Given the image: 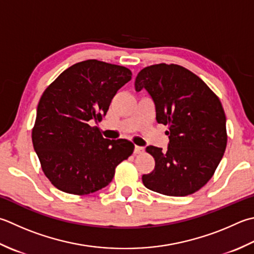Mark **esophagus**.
Listing matches in <instances>:
<instances>
[{
    "label": "esophagus",
    "mask_w": 254,
    "mask_h": 254,
    "mask_svg": "<svg viewBox=\"0 0 254 254\" xmlns=\"http://www.w3.org/2000/svg\"><path fill=\"white\" fill-rule=\"evenodd\" d=\"M144 152V148L141 146H135L134 147V154H142Z\"/></svg>",
    "instance_id": "34e87169"
}]
</instances>
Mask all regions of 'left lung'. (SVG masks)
Returning <instances> with one entry per match:
<instances>
[{
    "instance_id": "obj_1",
    "label": "left lung",
    "mask_w": 254,
    "mask_h": 254,
    "mask_svg": "<svg viewBox=\"0 0 254 254\" xmlns=\"http://www.w3.org/2000/svg\"><path fill=\"white\" fill-rule=\"evenodd\" d=\"M135 90L144 88L156 109V121L167 126L166 151L147 146L155 168L142 176L144 186L166 196H187L212 177L227 146L226 116L210 88L178 64H158L137 73Z\"/></svg>"
}]
</instances>
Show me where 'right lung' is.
<instances>
[{
    "mask_svg": "<svg viewBox=\"0 0 254 254\" xmlns=\"http://www.w3.org/2000/svg\"><path fill=\"white\" fill-rule=\"evenodd\" d=\"M130 69L89 59L63 71L44 91L32 131L42 170L59 190L88 195L111 183L116 167L131 155L127 140L103 138L101 121Z\"/></svg>",
    "mask_w": 254,
    "mask_h": 254,
    "instance_id": "right-lung-1",
    "label": "right lung"
}]
</instances>
